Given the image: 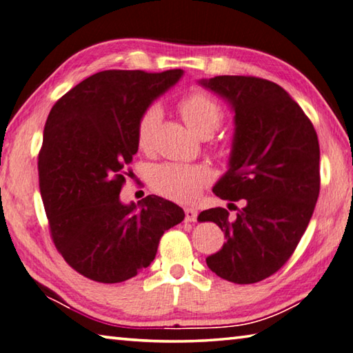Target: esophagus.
<instances>
[{
  "label": "esophagus",
  "mask_w": 353,
  "mask_h": 353,
  "mask_svg": "<svg viewBox=\"0 0 353 353\" xmlns=\"http://www.w3.org/2000/svg\"><path fill=\"white\" fill-rule=\"evenodd\" d=\"M185 221L187 222H196L197 221V210L187 207L185 208Z\"/></svg>",
  "instance_id": "1"
}]
</instances>
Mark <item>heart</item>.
Listing matches in <instances>:
<instances>
[{"instance_id": "1", "label": "heart", "mask_w": 353, "mask_h": 353, "mask_svg": "<svg viewBox=\"0 0 353 353\" xmlns=\"http://www.w3.org/2000/svg\"><path fill=\"white\" fill-rule=\"evenodd\" d=\"M185 123L199 137H210L221 125L222 111L207 94L193 92L185 97L181 105ZM162 119V110L157 105L146 108L137 123V145L140 150H150L154 134ZM148 181L152 190L172 201L191 202L199 197L211 181V171L199 165L160 163L150 170Z\"/></svg>"}]
</instances>
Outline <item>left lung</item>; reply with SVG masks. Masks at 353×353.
I'll return each mask as SVG.
<instances>
[{
  "mask_svg": "<svg viewBox=\"0 0 353 353\" xmlns=\"http://www.w3.org/2000/svg\"><path fill=\"white\" fill-rule=\"evenodd\" d=\"M199 85L219 95L234 112L228 170L213 187L243 208L228 217L210 208L199 222H214L227 242L207 258L217 276L253 284L272 276L303 238L319 194V143L315 128L287 91L256 77L219 75Z\"/></svg>",
  "mask_w": 353,
  "mask_h": 353,
  "instance_id": "obj_1",
  "label": "left lung"
}]
</instances>
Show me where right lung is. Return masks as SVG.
<instances>
[{
  "label": "right lung",
  "mask_w": 353,
  "mask_h": 353,
  "mask_svg": "<svg viewBox=\"0 0 353 353\" xmlns=\"http://www.w3.org/2000/svg\"><path fill=\"white\" fill-rule=\"evenodd\" d=\"M182 75L101 70L49 112L38 154L40 193L57 250L83 276L105 284L136 276L156 258L162 234L183 221V210L163 197L120 201L139 150V120Z\"/></svg>",
  "instance_id": "add662e5"
}]
</instances>
